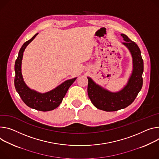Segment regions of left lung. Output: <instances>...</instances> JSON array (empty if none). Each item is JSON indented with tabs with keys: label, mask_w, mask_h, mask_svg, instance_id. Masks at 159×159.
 Masks as SVG:
<instances>
[{
	"label": "left lung",
	"mask_w": 159,
	"mask_h": 159,
	"mask_svg": "<svg viewBox=\"0 0 159 159\" xmlns=\"http://www.w3.org/2000/svg\"><path fill=\"white\" fill-rule=\"evenodd\" d=\"M125 46L131 54L133 70L124 87L117 92H111L96 84L88 77V93L93 105L98 109L106 111H113L123 109L131 105L141 91L143 85L142 75L143 60L138 45L126 35L121 34Z\"/></svg>",
	"instance_id": "left-lung-1"
}]
</instances>
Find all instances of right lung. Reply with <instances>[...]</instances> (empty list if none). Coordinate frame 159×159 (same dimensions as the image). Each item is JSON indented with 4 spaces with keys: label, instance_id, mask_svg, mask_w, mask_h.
<instances>
[{
    "label": "right lung",
    "instance_id": "obj_1",
    "mask_svg": "<svg viewBox=\"0 0 159 159\" xmlns=\"http://www.w3.org/2000/svg\"><path fill=\"white\" fill-rule=\"evenodd\" d=\"M37 35L38 33L31 39L25 42L19 51L18 57L15 61V65H14V70H15L14 85L23 102L28 107L37 110L48 111L56 108L61 104L68 89L76 80L77 77L67 80L57 86L56 88L44 93H39L28 87L23 80L21 73V63L23 52L26 46Z\"/></svg>",
    "mask_w": 159,
    "mask_h": 159
}]
</instances>
